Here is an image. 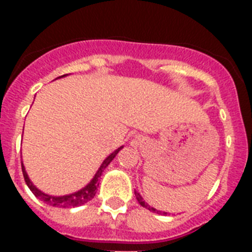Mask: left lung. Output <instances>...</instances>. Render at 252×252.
Masks as SVG:
<instances>
[{
	"instance_id": "8db88e82",
	"label": "left lung",
	"mask_w": 252,
	"mask_h": 252,
	"mask_svg": "<svg viewBox=\"0 0 252 252\" xmlns=\"http://www.w3.org/2000/svg\"><path fill=\"white\" fill-rule=\"evenodd\" d=\"M134 195H136V199H137V201H138V203H140V205H141V207L146 208V209H149L150 212H157V213H158V212H159V213H161V211H157V209H154L153 207H150L149 204H146V203H145V200L142 199V196L140 195L138 192L134 191ZM163 213H165V215H167L166 212H163Z\"/></svg>"
}]
</instances>
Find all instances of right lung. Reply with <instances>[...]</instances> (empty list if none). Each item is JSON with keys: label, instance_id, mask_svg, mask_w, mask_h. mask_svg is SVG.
I'll use <instances>...</instances> for the list:
<instances>
[{"label": "right lung", "instance_id": "right-lung-1", "mask_svg": "<svg viewBox=\"0 0 252 252\" xmlns=\"http://www.w3.org/2000/svg\"><path fill=\"white\" fill-rule=\"evenodd\" d=\"M61 77H64V76H61ZM122 148L123 146H120L119 149L115 150L114 153H111L110 156H108V157H107L106 159L103 161V163L100 165L99 170L94 175L93 180H91L90 183L87 184L86 187H84L82 189H80V191L74 192V193H70V195L49 196V195H47V193H44V192L39 191V189H37V188L33 186L32 182L30 180L29 175H27V172H26V170H25V166H23V163H22V172H23V178H25L26 184L29 186V188L31 189V191H32L33 195L36 196V197H39L41 201H44V203L49 204V205H52V207H57V208L80 207V205L87 203V201H90V200L94 197L95 193H96V188H98V186H99L98 179L100 178V175H102V172L104 171V168L110 165V162L112 161L115 157H116V154L120 152V149H122Z\"/></svg>", "mask_w": 252, "mask_h": 252}]
</instances>
